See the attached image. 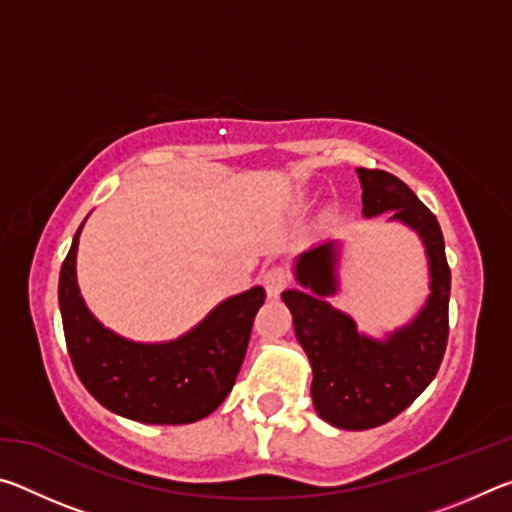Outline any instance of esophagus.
Segmentation results:
<instances>
[{"label": "esophagus", "mask_w": 512, "mask_h": 512, "mask_svg": "<svg viewBox=\"0 0 512 512\" xmlns=\"http://www.w3.org/2000/svg\"><path fill=\"white\" fill-rule=\"evenodd\" d=\"M289 282H291V273H289V268L282 266V264L268 266L266 271L262 273V284H264L268 298L280 296L282 289H287Z\"/></svg>", "instance_id": "1"}]
</instances>
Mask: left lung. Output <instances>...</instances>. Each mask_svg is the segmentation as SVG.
<instances>
[{
	"label": "left lung",
	"instance_id": "left-lung-1",
	"mask_svg": "<svg viewBox=\"0 0 512 512\" xmlns=\"http://www.w3.org/2000/svg\"><path fill=\"white\" fill-rule=\"evenodd\" d=\"M363 216L393 212L422 239L429 259V298L411 323L384 341L361 334L354 320L327 302L339 291V246H314L296 259L300 289L282 293L293 329L307 352L314 381L311 397L320 418L339 429L363 431L400 415L436 377L449 334V275L445 239L436 216L409 185L381 169H357Z\"/></svg>",
	"mask_w": 512,
	"mask_h": 512
}]
</instances>
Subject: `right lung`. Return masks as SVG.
Wrapping results in <instances>:
<instances>
[{"label":"right lung","mask_w":512,"mask_h":512,"mask_svg":"<svg viewBox=\"0 0 512 512\" xmlns=\"http://www.w3.org/2000/svg\"><path fill=\"white\" fill-rule=\"evenodd\" d=\"M81 228L60 268L58 302L69 357L88 393L112 413L146 424H189L219 409L237 381L266 291L253 287L223 300L176 341H128L103 327L81 298Z\"/></svg>","instance_id":"obj_1"}]
</instances>
